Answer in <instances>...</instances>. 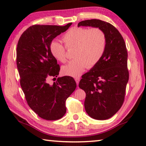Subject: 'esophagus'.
<instances>
[{"instance_id": "1", "label": "esophagus", "mask_w": 146, "mask_h": 146, "mask_svg": "<svg viewBox=\"0 0 146 146\" xmlns=\"http://www.w3.org/2000/svg\"><path fill=\"white\" fill-rule=\"evenodd\" d=\"M80 78H79V77L75 78V81H76V83H77L78 85L79 84V82H80Z\"/></svg>"}]
</instances>
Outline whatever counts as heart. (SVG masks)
<instances>
[{
    "mask_svg": "<svg viewBox=\"0 0 146 146\" xmlns=\"http://www.w3.org/2000/svg\"><path fill=\"white\" fill-rule=\"evenodd\" d=\"M65 46L56 40L50 44V52L56 61H66V49H74L73 60L62 66L61 72L66 76L78 77L87 67L92 68L99 63L106 52L107 37L101 28L74 27L62 37Z\"/></svg>",
    "mask_w": 146,
    "mask_h": 146,
    "instance_id": "heart-1",
    "label": "heart"
}]
</instances>
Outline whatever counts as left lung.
I'll use <instances>...</instances> for the list:
<instances>
[{
  "label": "left lung",
  "instance_id": "1",
  "mask_svg": "<svg viewBox=\"0 0 146 146\" xmlns=\"http://www.w3.org/2000/svg\"><path fill=\"white\" fill-rule=\"evenodd\" d=\"M78 26L98 27L106 33V52L99 63L82 76L79 87L86 93L84 106L89 116L107 120L118 111L125 98L129 80L125 42L119 31L105 21L85 20Z\"/></svg>",
  "mask_w": 146,
  "mask_h": 146
}]
</instances>
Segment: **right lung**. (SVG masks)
Wrapping results in <instances>:
<instances>
[{
  "label": "right lung",
  "mask_w": 146,
  "mask_h": 146,
  "mask_svg": "<svg viewBox=\"0 0 146 146\" xmlns=\"http://www.w3.org/2000/svg\"><path fill=\"white\" fill-rule=\"evenodd\" d=\"M72 24L33 25L23 33L17 43V66L26 102L38 116L46 120H56L64 115L66 100L76 88L70 76L58 78L52 85L48 83L50 77H57L60 70L50 52V44Z\"/></svg>",
  "instance_id": "obj_1"
}]
</instances>
